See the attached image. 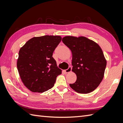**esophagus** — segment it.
Returning a JSON list of instances; mask_svg holds the SVG:
<instances>
[{"mask_svg": "<svg viewBox=\"0 0 123 123\" xmlns=\"http://www.w3.org/2000/svg\"><path fill=\"white\" fill-rule=\"evenodd\" d=\"M71 70H72V67H69L68 69L64 70V72H66V74H68V73H69V72H71Z\"/></svg>", "mask_w": 123, "mask_h": 123, "instance_id": "34e87169", "label": "esophagus"}]
</instances>
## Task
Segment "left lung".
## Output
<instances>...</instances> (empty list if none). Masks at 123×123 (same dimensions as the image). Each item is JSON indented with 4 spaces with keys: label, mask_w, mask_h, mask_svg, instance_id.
I'll return each mask as SVG.
<instances>
[{
    "label": "left lung",
    "mask_w": 123,
    "mask_h": 123,
    "mask_svg": "<svg viewBox=\"0 0 123 123\" xmlns=\"http://www.w3.org/2000/svg\"><path fill=\"white\" fill-rule=\"evenodd\" d=\"M62 41L71 51L72 71L77 75L70 87L80 93L92 92L103 80L107 64L100 46L84 36H67Z\"/></svg>",
    "instance_id": "8db88e82"
}]
</instances>
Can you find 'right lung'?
Wrapping results in <instances>:
<instances>
[{
    "label": "right lung",
    "mask_w": 123,
    "mask_h": 123,
    "mask_svg": "<svg viewBox=\"0 0 123 123\" xmlns=\"http://www.w3.org/2000/svg\"><path fill=\"white\" fill-rule=\"evenodd\" d=\"M61 39L57 35L34 37L20 49L17 69L23 83L30 91L42 93L49 90L62 74L52 57Z\"/></svg>",
    "instance_id": "add662e5"
}]
</instances>
